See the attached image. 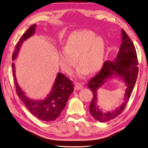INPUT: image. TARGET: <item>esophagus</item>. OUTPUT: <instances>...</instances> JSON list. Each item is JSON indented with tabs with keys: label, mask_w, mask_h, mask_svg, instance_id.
Listing matches in <instances>:
<instances>
[{
	"label": "esophagus",
	"mask_w": 148,
	"mask_h": 148,
	"mask_svg": "<svg viewBox=\"0 0 148 148\" xmlns=\"http://www.w3.org/2000/svg\"><path fill=\"white\" fill-rule=\"evenodd\" d=\"M83 88H84V86L82 84L76 83V84H75V90H81V89H82Z\"/></svg>",
	"instance_id": "obj_1"
}]
</instances>
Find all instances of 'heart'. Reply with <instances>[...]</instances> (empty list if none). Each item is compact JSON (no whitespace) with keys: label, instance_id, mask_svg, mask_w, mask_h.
Segmentation results:
<instances>
[{"label":"heart","instance_id":"heart-1","mask_svg":"<svg viewBox=\"0 0 148 148\" xmlns=\"http://www.w3.org/2000/svg\"><path fill=\"white\" fill-rule=\"evenodd\" d=\"M105 53V42L103 37L96 36L91 30L74 32L68 38L64 48L58 52V58L62 69L70 74L77 63L80 65L77 75L80 78L97 72L103 64Z\"/></svg>","mask_w":148,"mask_h":148}]
</instances>
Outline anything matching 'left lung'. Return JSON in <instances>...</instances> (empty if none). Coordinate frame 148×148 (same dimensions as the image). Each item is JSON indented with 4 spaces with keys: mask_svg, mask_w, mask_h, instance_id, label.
<instances>
[{
    "mask_svg": "<svg viewBox=\"0 0 148 148\" xmlns=\"http://www.w3.org/2000/svg\"><path fill=\"white\" fill-rule=\"evenodd\" d=\"M121 32L122 43L115 60L105 61L99 73L88 82L89 89L93 93L90 112L93 118L101 123L114 119L123 111L130 99L138 77V60L135 47L123 29ZM113 76L120 77L126 84L127 89L124 101L113 111L105 112L97 105V91L108 79L112 78Z\"/></svg>",
    "mask_w": 148,
    "mask_h": 148,
    "instance_id": "obj_1",
    "label": "left lung"
}]
</instances>
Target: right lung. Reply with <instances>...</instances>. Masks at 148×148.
I'll list each match as a JSON object with an SVG mask.
<instances>
[{
    "instance_id": "add662e5",
    "label": "right lung",
    "mask_w": 148,
    "mask_h": 148,
    "mask_svg": "<svg viewBox=\"0 0 148 148\" xmlns=\"http://www.w3.org/2000/svg\"><path fill=\"white\" fill-rule=\"evenodd\" d=\"M36 24L32 25L21 37L16 45L12 55V60H14L23 41L34 36ZM12 73L16 88V93L22 101L29 111L37 119L43 121H53L57 119L66 105L68 99L74 91V84L64 74L58 73L55 83L50 93L44 99H33L25 95L20 86L18 85L16 76V69L14 63L12 64Z\"/></svg>"
}]
</instances>
